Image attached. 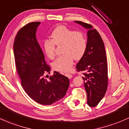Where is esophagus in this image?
<instances>
[{"label": "esophagus", "instance_id": "esophagus-1", "mask_svg": "<svg viewBox=\"0 0 129 129\" xmlns=\"http://www.w3.org/2000/svg\"><path fill=\"white\" fill-rule=\"evenodd\" d=\"M66 76H67L69 78H72V75L70 74V73H66Z\"/></svg>", "mask_w": 129, "mask_h": 129}]
</instances>
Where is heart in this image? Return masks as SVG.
I'll return each instance as SVG.
<instances>
[{
  "instance_id": "1",
  "label": "heart",
  "mask_w": 129,
  "mask_h": 129,
  "mask_svg": "<svg viewBox=\"0 0 129 129\" xmlns=\"http://www.w3.org/2000/svg\"><path fill=\"white\" fill-rule=\"evenodd\" d=\"M62 46V55L53 63L54 70L60 72L69 71L73 66L74 59L79 60L86 53L87 40L84 33L76 32L65 25H59L54 29L51 40L44 42V49L50 59L56 57V46Z\"/></svg>"
}]
</instances>
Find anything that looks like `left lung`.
Here are the masks:
<instances>
[{
	"mask_svg": "<svg viewBox=\"0 0 129 129\" xmlns=\"http://www.w3.org/2000/svg\"><path fill=\"white\" fill-rule=\"evenodd\" d=\"M76 23L89 29L87 48L76 66L78 72H84V87L87 93V105L95 107L104 97L108 84V65L104 42L98 31L92 25L81 21Z\"/></svg>",
	"mask_w": 129,
	"mask_h": 129,
	"instance_id": "obj_1",
	"label": "left lung"
}]
</instances>
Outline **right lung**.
I'll return each instance as SVG.
<instances>
[{
	"mask_svg": "<svg viewBox=\"0 0 129 129\" xmlns=\"http://www.w3.org/2000/svg\"><path fill=\"white\" fill-rule=\"evenodd\" d=\"M40 23L29 22L20 29L15 37L13 51L22 88L36 102L48 105L64 97L69 87V80L56 71L46 78L48 75L45 74H49L51 69L36 39Z\"/></svg>",
	"mask_w": 129,
	"mask_h": 129,
	"instance_id": "right-lung-1",
	"label": "right lung"
}]
</instances>
